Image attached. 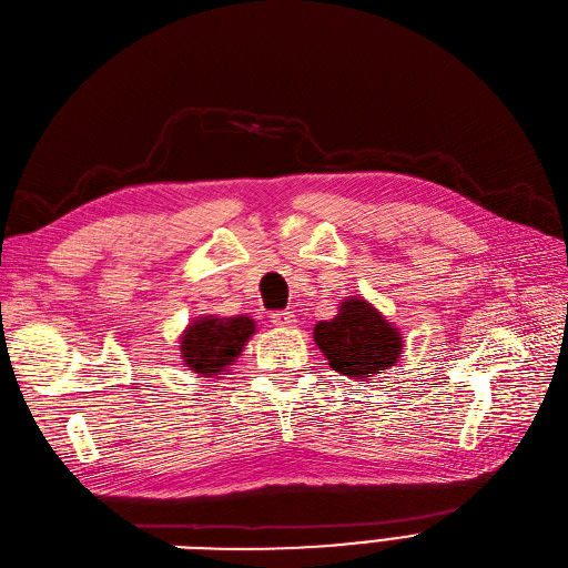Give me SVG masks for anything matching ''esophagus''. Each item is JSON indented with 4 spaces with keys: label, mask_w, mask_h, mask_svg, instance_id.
I'll return each instance as SVG.
<instances>
[{
    "label": "esophagus",
    "mask_w": 568,
    "mask_h": 568,
    "mask_svg": "<svg viewBox=\"0 0 568 568\" xmlns=\"http://www.w3.org/2000/svg\"><path fill=\"white\" fill-rule=\"evenodd\" d=\"M271 323H274L276 327H292L294 325V313L292 311H281V313H274L271 315Z\"/></svg>",
    "instance_id": "1"
}]
</instances>
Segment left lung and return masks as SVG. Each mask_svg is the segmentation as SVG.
<instances>
[{
	"instance_id": "left-lung-1",
	"label": "left lung",
	"mask_w": 568,
	"mask_h": 568,
	"mask_svg": "<svg viewBox=\"0 0 568 568\" xmlns=\"http://www.w3.org/2000/svg\"><path fill=\"white\" fill-rule=\"evenodd\" d=\"M313 341L334 372L353 381L374 378L399 362L404 334L364 297H345L332 320L313 327Z\"/></svg>"
}]
</instances>
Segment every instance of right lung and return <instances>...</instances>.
<instances>
[{
  "label": "right lung",
  "instance_id": "add662e5",
  "mask_svg": "<svg viewBox=\"0 0 568 568\" xmlns=\"http://www.w3.org/2000/svg\"><path fill=\"white\" fill-rule=\"evenodd\" d=\"M255 332L257 325L251 315L194 317L179 336L181 359L194 376L220 378L232 372V364Z\"/></svg>",
  "mask_w": 568,
  "mask_h": 568
}]
</instances>
